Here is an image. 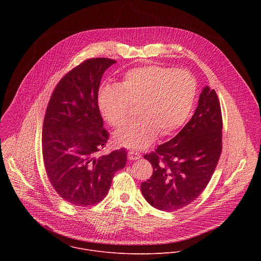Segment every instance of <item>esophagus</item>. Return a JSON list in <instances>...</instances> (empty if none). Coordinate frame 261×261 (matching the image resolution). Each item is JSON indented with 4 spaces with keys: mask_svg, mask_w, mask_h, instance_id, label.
Wrapping results in <instances>:
<instances>
[{
    "mask_svg": "<svg viewBox=\"0 0 261 261\" xmlns=\"http://www.w3.org/2000/svg\"><path fill=\"white\" fill-rule=\"evenodd\" d=\"M140 157L141 156L135 151H129L128 152V159L129 160H137V159H140Z\"/></svg>",
    "mask_w": 261,
    "mask_h": 261,
    "instance_id": "1",
    "label": "esophagus"
}]
</instances>
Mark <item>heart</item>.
I'll list each match as a JSON object with an SVG mask.
<instances>
[{
	"mask_svg": "<svg viewBox=\"0 0 261 261\" xmlns=\"http://www.w3.org/2000/svg\"><path fill=\"white\" fill-rule=\"evenodd\" d=\"M197 95L191 73L163 66H144L127 71L119 85L102 87L98 108L114 128L123 127L136 106L139 116L115 135L122 146L141 150L160 136L173 134L188 119Z\"/></svg>",
	"mask_w": 261,
	"mask_h": 261,
	"instance_id": "b5f03b06",
	"label": "heart"
}]
</instances>
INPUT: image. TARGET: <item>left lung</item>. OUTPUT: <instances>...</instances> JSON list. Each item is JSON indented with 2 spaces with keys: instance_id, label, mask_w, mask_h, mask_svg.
<instances>
[{
  "instance_id": "left-lung-1",
  "label": "left lung",
  "mask_w": 261,
  "mask_h": 261,
  "mask_svg": "<svg viewBox=\"0 0 261 261\" xmlns=\"http://www.w3.org/2000/svg\"><path fill=\"white\" fill-rule=\"evenodd\" d=\"M222 113L218 96L205 87L191 120L155 152L145 154L153 166L141 193L152 206L174 212L193 202L205 189L222 152Z\"/></svg>"
}]
</instances>
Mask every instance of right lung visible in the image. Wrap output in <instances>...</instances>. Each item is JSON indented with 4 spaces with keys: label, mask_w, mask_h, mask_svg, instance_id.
<instances>
[{
    "label": "right lung",
    "mask_w": 261,
    "mask_h": 261,
    "mask_svg": "<svg viewBox=\"0 0 261 261\" xmlns=\"http://www.w3.org/2000/svg\"><path fill=\"white\" fill-rule=\"evenodd\" d=\"M115 60L93 58L70 70L49 99L43 122L42 155L47 177L60 197L77 206L94 205L124 168V148L98 156L109 138L98 108L104 71Z\"/></svg>",
    "instance_id": "right-lung-1"
}]
</instances>
